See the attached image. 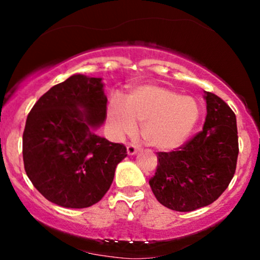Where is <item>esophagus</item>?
Segmentation results:
<instances>
[{
  "instance_id": "1",
  "label": "esophagus",
  "mask_w": 260,
  "mask_h": 260,
  "mask_svg": "<svg viewBox=\"0 0 260 260\" xmlns=\"http://www.w3.org/2000/svg\"><path fill=\"white\" fill-rule=\"evenodd\" d=\"M139 151V148L136 147V145L133 144H128L127 145V154L129 155V156H132V155H136L137 153Z\"/></svg>"
}]
</instances>
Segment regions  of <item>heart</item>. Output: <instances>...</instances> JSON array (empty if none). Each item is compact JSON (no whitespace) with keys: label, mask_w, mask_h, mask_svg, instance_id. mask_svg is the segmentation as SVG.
Masks as SVG:
<instances>
[{"label":"heart","mask_w":260,"mask_h":260,"mask_svg":"<svg viewBox=\"0 0 260 260\" xmlns=\"http://www.w3.org/2000/svg\"><path fill=\"white\" fill-rule=\"evenodd\" d=\"M194 98L181 95L166 86H137L124 98V104L112 99L107 120L116 136L133 133L136 122L142 124V136L157 150H174L186 142L199 120Z\"/></svg>","instance_id":"1"}]
</instances>
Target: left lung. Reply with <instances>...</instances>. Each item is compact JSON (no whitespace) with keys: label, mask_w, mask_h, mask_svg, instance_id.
<instances>
[{"label":"left lung","mask_w":260,"mask_h":260,"mask_svg":"<svg viewBox=\"0 0 260 260\" xmlns=\"http://www.w3.org/2000/svg\"><path fill=\"white\" fill-rule=\"evenodd\" d=\"M207 117L202 132L171 153H157L151 190L164 207L193 211L215 202L236 171V115L222 99L205 91Z\"/></svg>","instance_id":"obj_1"}]
</instances>
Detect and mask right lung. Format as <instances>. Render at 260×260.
<instances>
[{
	"mask_svg": "<svg viewBox=\"0 0 260 260\" xmlns=\"http://www.w3.org/2000/svg\"><path fill=\"white\" fill-rule=\"evenodd\" d=\"M106 104L103 79L73 74L32 106L23 133V161L47 201L82 209L109 190L127 149L96 134L106 120Z\"/></svg>",
	"mask_w": 260,
	"mask_h": 260,
	"instance_id": "add662e5",
	"label": "right lung"
}]
</instances>
